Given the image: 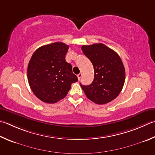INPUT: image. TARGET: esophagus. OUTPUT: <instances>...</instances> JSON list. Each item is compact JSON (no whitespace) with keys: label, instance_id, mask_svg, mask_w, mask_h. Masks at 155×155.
I'll list each match as a JSON object with an SVG mask.
<instances>
[{"label":"esophagus","instance_id":"esophagus-1","mask_svg":"<svg viewBox=\"0 0 155 155\" xmlns=\"http://www.w3.org/2000/svg\"><path fill=\"white\" fill-rule=\"evenodd\" d=\"M81 77H82V73H79V74H78L77 75V77H78V80L81 79Z\"/></svg>","mask_w":155,"mask_h":155}]
</instances>
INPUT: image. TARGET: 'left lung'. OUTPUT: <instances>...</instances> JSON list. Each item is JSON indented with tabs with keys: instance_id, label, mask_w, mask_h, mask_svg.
<instances>
[{
	"instance_id": "8db88e82",
	"label": "left lung",
	"mask_w": 155,
	"mask_h": 155,
	"mask_svg": "<svg viewBox=\"0 0 155 155\" xmlns=\"http://www.w3.org/2000/svg\"><path fill=\"white\" fill-rule=\"evenodd\" d=\"M84 54L91 61L94 78L89 85L81 88L86 96L97 104H105L115 99L124 85L125 70L117 53L102 43L83 45Z\"/></svg>"
}]
</instances>
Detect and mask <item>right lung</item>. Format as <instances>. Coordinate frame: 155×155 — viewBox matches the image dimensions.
<instances>
[{
  "label": "right lung",
  "instance_id": "obj_1",
  "mask_svg": "<svg viewBox=\"0 0 155 155\" xmlns=\"http://www.w3.org/2000/svg\"><path fill=\"white\" fill-rule=\"evenodd\" d=\"M69 46L56 42L42 46L33 53L28 66V80L31 89L43 102L54 104L66 96L72 83L78 78L72 65L66 62Z\"/></svg>",
  "mask_w": 155,
  "mask_h": 155
}]
</instances>
